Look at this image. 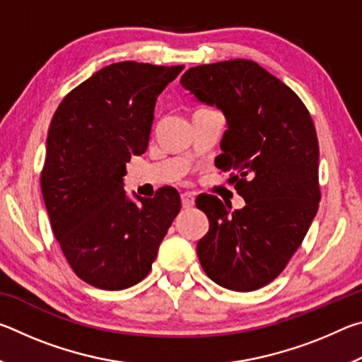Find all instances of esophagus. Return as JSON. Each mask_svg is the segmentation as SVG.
Instances as JSON below:
<instances>
[{"label": "esophagus", "instance_id": "1", "mask_svg": "<svg viewBox=\"0 0 362 362\" xmlns=\"http://www.w3.org/2000/svg\"><path fill=\"white\" fill-rule=\"evenodd\" d=\"M182 206L185 207V209L193 207L194 206V193H189V192L182 193Z\"/></svg>", "mask_w": 362, "mask_h": 362}]
</instances>
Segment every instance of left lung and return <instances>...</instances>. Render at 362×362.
<instances>
[{"mask_svg":"<svg viewBox=\"0 0 362 362\" xmlns=\"http://www.w3.org/2000/svg\"><path fill=\"white\" fill-rule=\"evenodd\" d=\"M180 84L223 113L216 166L238 170L230 182L246 206L231 211L212 194L196 207L209 231L196 246L201 267L230 291L260 289L283 272L317 212V145L313 119L291 88L252 60L192 66Z\"/></svg>","mask_w":362,"mask_h":362,"instance_id":"obj_1","label":"left lung"}]
</instances>
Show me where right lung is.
<instances>
[{"label": "right lung", "mask_w": 362, "mask_h": 362, "mask_svg": "<svg viewBox=\"0 0 362 362\" xmlns=\"http://www.w3.org/2000/svg\"><path fill=\"white\" fill-rule=\"evenodd\" d=\"M182 70L132 60L107 65L54 113L42 198L73 272L99 289L140 283L180 211L175 188L166 187L153 199L129 196L124 175L131 158L148 148L159 94Z\"/></svg>", "instance_id": "add662e5"}]
</instances>
